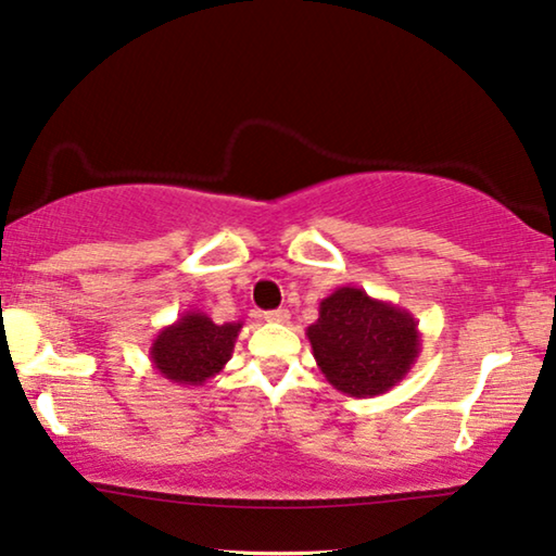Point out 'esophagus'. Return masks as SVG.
I'll return each instance as SVG.
<instances>
[{
  "label": "esophagus",
  "mask_w": 556,
  "mask_h": 556,
  "mask_svg": "<svg viewBox=\"0 0 556 556\" xmlns=\"http://www.w3.org/2000/svg\"><path fill=\"white\" fill-rule=\"evenodd\" d=\"M264 319H267V323L285 325V323H289V309H271V312H264Z\"/></svg>",
  "instance_id": "obj_1"
}]
</instances>
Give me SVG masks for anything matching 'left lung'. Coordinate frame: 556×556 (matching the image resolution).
Masks as SVG:
<instances>
[{"mask_svg":"<svg viewBox=\"0 0 556 556\" xmlns=\"http://www.w3.org/2000/svg\"><path fill=\"white\" fill-rule=\"evenodd\" d=\"M307 340L327 382L350 397L388 393L420 355L416 317L359 287H340L319 302Z\"/></svg>","mask_w":556,"mask_h":556,"instance_id":"8db88e82","label":"left lung"}]
</instances>
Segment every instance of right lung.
Masks as SVG:
<instances>
[{
  "label": "right lung",
  "instance_id": "add662e5",
  "mask_svg": "<svg viewBox=\"0 0 556 556\" xmlns=\"http://www.w3.org/2000/svg\"><path fill=\"white\" fill-rule=\"evenodd\" d=\"M241 327L244 323L216 325L203 312L189 309L174 325L163 327L155 334L148 355L155 370L168 382L199 388L229 363Z\"/></svg>",
  "mask_w": 556,
  "mask_h": 556
}]
</instances>
